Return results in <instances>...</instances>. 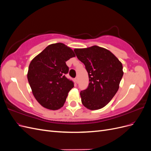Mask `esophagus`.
I'll use <instances>...</instances> for the list:
<instances>
[{"label":"esophagus","instance_id":"obj_1","mask_svg":"<svg viewBox=\"0 0 151 151\" xmlns=\"http://www.w3.org/2000/svg\"><path fill=\"white\" fill-rule=\"evenodd\" d=\"M78 81H79V80H78V77H76V78H75V82H76V83H78Z\"/></svg>","mask_w":151,"mask_h":151}]
</instances>
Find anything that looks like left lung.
Wrapping results in <instances>:
<instances>
[{
  "label": "left lung",
  "instance_id": "8db88e82",
  "mask_svg": "<svg viewBox=\"0 0 151 151\" xmlns=\"http://www.w3.org/2000/svg\"><path fill=\"white\" fill-rule=\"evenodd\" d=\"M74 52L89 76L88 88L80 92L82 103L91 110L103 108L119 88L123 75L122 63L109 50L98 46L75 49Z\"/></svg>",
  "mask_w": 151,
  "mask_h": 151
}]
</instances>
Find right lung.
Wrapping results in <instances>:
<instances>
[{"label":"right lung","instance_id":"right-lung-1","mask_svg":"<svg viewBox=\"0 0 151 151\" xmlns=\"http://www.w3.org/2000/svg\"><path fill=\"white\" fill-rule=\"evenodd\" d=\"M75 54L61 43L50 45L31 62L28 80L33 94L43 107L55 110L63 106L74 82L67 79L66 62Z\"/></svg>","mask_w":151,"mask_h":151}]
</instances>
